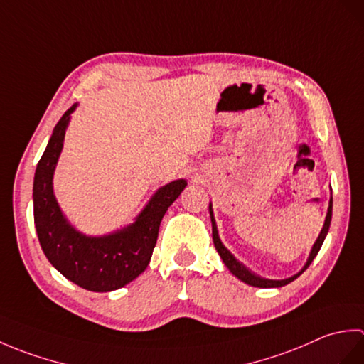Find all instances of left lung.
Wrapping results in <instances>:
<instances>
[{
  "label": "left lung",
  "instance_id": "1",
  "mask_svg": "<svg viewBox=\"0 0 364 364\" xmlns=\"http://www.w3.org/2000/svg\"><path fill=\"white\" fill-rule=\"evenodd\" d=\"M331 210H333V198L330 197V202H328V210H327V215H326V222H323V227L321 230V233L318 236V239H316V242L313 244L311 247V252H310V257H308L305 266L301 267L297 274H294L292 277L289 278H283V280H270V278H262L259 275H257L255 272H252L250 269H247L241 261L236 259V257L233 253H231L225 245L222 244L220 237H219V231H218V223H215V219H214V214H213V205L210 203V218H211V223H213V241H214V247L215 250H218V253L220 255V258L223 261V264H225L228 267V270L231 274H233L235 277H237L239 280L250 284V286H255V288H282V286L288 284L291 282L296 280V278L299 275H301L305 272V270L308 269V266L311 264L313 259L316 258V255L319 253L321 247L323 244V239H326L327 233H328V228H330V222H331Z\"/></svg>",
  "mask_w": 364,
  "mask_h": 364
}]
</instances>
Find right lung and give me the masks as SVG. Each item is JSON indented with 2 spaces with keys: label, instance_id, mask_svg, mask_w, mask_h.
Here are the masks:
<instances>
[{
  "label": "right lung",
  "instance_id": "1",
  "mask_svg": "<svg viewBox=\"0 0 364 364\" xmlns=\"http://www.w3.org/2000/svg\"><path fill=\"white\" fill-rule=\"evenodd\" d=\"M75 103L54 127L48 145L34 175V223L45 257L67 280L94 292L115 291L133 282L146 269L156 245L161 220L183 189L186 180L161 186L133 223L114 233L87 236L64 215L54 196L53 176L64 146V137Z\"/></svg>",
  "mask_w": 364,
  "mask_h": 364
}]
</instances>
